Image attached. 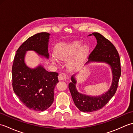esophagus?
Instances as JSON below:
<instances>
[{
  "instance_id": "esophagus-1",
  "label": "esophagus",
  "mask_w": 133,
  "mask_h": 133,
  "mask_svg": "<svg viewBox=\"0 0 133 133\" xmlns=\"http://www.w3.org/2000/svg\"><path fill=\"white\" fill-rule=\"evenodd\" d=\"M67 79V76L65 73H61L58 76V79L59 81H62V80H66Z\"/></svg>"
}]
</instances>
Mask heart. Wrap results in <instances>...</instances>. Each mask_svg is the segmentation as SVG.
<instances>
[{
	"instance_id": "heart-1",
	"label": "heart",
	"mask_w": 133,
	"mask_h": 133,
	"mask_svg": "<svg viewBox=\"0 0 133 133\" xmlns=\"http://www.w3.org/2000/svg\"><path fill=\"white\" fill-rule=\"evenodd\" d=\"M81 45V43L78 42L61 45L56 49V56L59 60L66 61L75 55L69 62V67L70 70H77L83 64L90 52V47L87 45H83L82 47ZM52 61L55 63L58 62L55 56H52Z\"/></svg>"
}]
</instances>
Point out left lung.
I'll return each mask as SVG.
<instances>
[{"instance_id": "8db88e82", "label": "left lung", "mask_w": 133, "mask_h": 133, "mask_svg": "<svg viewBox=\"0 0 133 133\" xmlns=\"http://www.w3.org/2000/svg\"><path fill=\"white\" fill-rule=\"evenodd\" d=\"M94 35L97 41V44L89 56L90 62H102L111 67L112 80L111 87L104 94L97 97L86 95L79 93L76 89L77 80L74 75L71 78V82L69 84L72 99L75 106L81 111L92 112L99 110L107 103L117 91L118 82L121 74L120 58L115 46L108 39L98 32H93L89 36Z\"/></svg>"}]
</instances>
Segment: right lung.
<instances>
[{"label":"right lung","instance_id":"right-lung-1","mask_svg":"<svg viewBox=\"0 0 133 133\" xmlns=\"http://www.w3.org/2000/svg\"><path fill=\"white\" fill-rule=\"evenodd\" d=\"M50 34L40 32L28 38L16 51L12 67L14 92L25 106L35 111H44L51 105L54 88L58 83V74L49 72L42 65L36 68L28 67L24 62L27 51H34L49 59Z\"/></svg>","mask_w":133,"mask_h":133}]
</instances>
